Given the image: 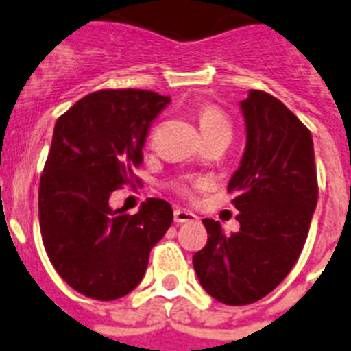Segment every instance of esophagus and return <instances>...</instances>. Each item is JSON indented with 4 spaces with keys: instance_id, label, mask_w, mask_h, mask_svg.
Returning a JSON list of instances; mask_svg holds the SVG:
<instances>
[{
    "instance_id": "34e87169",
    "label": "esophagus",
    "mask_w": 351,
    "mask_h": 351,
    "mask_svg": "<svg viewBox=\"0 0 351 351\" xmlns=\"http://www.w3.org/2000/svg\"><path fill=\"white\" fill-rule=\"evenodd\" d=\"M197 216L193 213L186 209H176L173 210V221L176 223H193L197 221Z\"/></svg>"
}]
</instances>
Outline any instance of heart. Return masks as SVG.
Instances as JSON below:
<instances>
[{
  "label": "heart",
  "instance_id": "obj_1",
  "mask_svg": "<svg viewBox=\"0 0 351 351\" xmlns=\"http://www.w3.org/2000/svg\"><path fill=\"white\" fill-rule=\"evenodd\" d=\"M197 121L204 141L209 137H216V135H232L230 119H228V116L225 114V110L219 108L218 105H202V107L198 108ZM179 190H181L182 193H188V188H186L184 184H179Z\"/></svg>",
  "mask_w": 351,
  "mask_h": 351
}]
</instances>
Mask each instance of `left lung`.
Listing matches in <instances>:
<instances>
[{"mask_svg":"<svg viewBox=\"0 0 351 351\" xmlns=\"http://www.w3.org/2000/svg\"><path fill=\"white\" fill-rule=\"evenodd\" d=\"M246 149L228 182L239 210L237 234L202 219L207 244L193 267L204 290L228 306H246L271 293L302 251L316 200L311 133L285 104L251 89L241 101Z\"/></svg>","mask_w":351,"mask_h":351,"instance_id":"obj_1","label":"left lung"}]
</instances>
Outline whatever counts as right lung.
<instances>
[{"instance_id":"1","label":"right lung","mask_w":351,"mask_h":351,"mask_svg":"<svg viewBox=\"0 0 351 351\" xmlns=\"http://www.w3.org/2000/svg\"><path fill=\"white\" fill-rule=\"evenodd\" d=\"M170 96L144 89H101L56 121L40 178V232L58 274L82 295L116 300L144 278L149 253L172 225V207L147 198L137 214L108 198L138 182L142 147Z\"/></svg>"}]
</instances>
